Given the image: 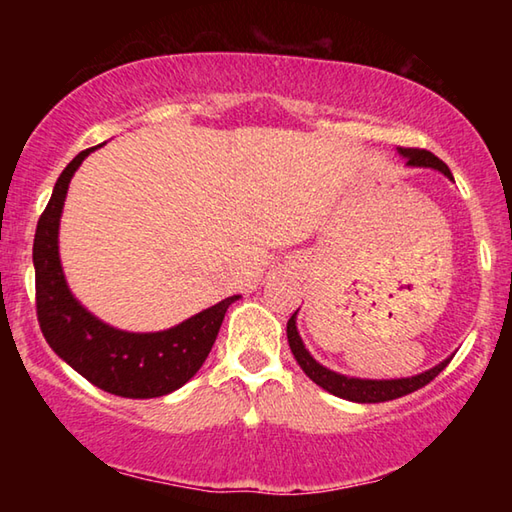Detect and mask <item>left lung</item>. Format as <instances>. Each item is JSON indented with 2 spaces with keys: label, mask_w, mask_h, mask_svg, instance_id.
<instances>
[{
  "label": "left lung",
  "mask_w": 512,
  "mask_h": 512,
  "mask_svg": "<svg viewBox=\"0 0 512 512\" xmlns=\"http://www.w3.org/2000/svg\"><path fill=\"white\" fill-rule=\"evenodd\" d=\"M397 153L402 155L409 167H424V169H436L447 176L449 180H454L452 171H449L447 164L443 160H438L436 155L424 151V149H397ZM298 311L289 318L287 323V339H289V348L293 352V357L300 363V368L305 370V375L318 384L320 388H325L327 393H332L341 400H350L357 404H377V402H388V400H397V397H404L418 388L427 386L433 377H438L440 372L447 368V363L452 361V357H447L433 366L429 370L420 372V375L413 377H400V379H361V377H350V375H341V372L325 368L323 363H318L314 357H311L309 350L305 348V343L300 339L298 325H296Z\"/></svg>",
  "instance_id": "obj_1"
}]
</instances>
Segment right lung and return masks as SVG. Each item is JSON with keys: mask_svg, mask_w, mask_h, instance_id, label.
<instances>
[{"mask_svg": "<svg viewBox=\"0 0 512 512\" xmlns=\"http://www.w3.org/2000/svg\"><path fill=\"white\" fill-rule=\"evenodd\" d=\"M97 149L99 146L85 149L67 164L38 221L33 239L38 323L49 348L101 391L131 400L162 397L185 386L203 366L225 311L239 296L216 302L162 332L117 329L74 298L60 264V216L72 176Z\"/></svg>", "mask_w": 512, "mask_h": 512, "instance_id": "1", "label": "right lung"}]
</instances>
